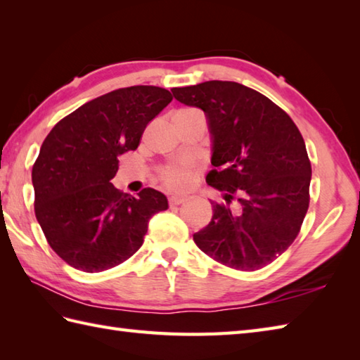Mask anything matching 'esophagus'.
<instances>
[{
  "label": "esophagus",
  "mask_w": 360,
  "mask_h": 360,
  "mask_svg": "<svg viewBox=\"0 0 360 360\" xmlns=\"http://www.w3.org/2000/svg\"><path fill=\"white\" fill-rule=\"evenodd\" d=\"M187 200L184 196H178V195H172L170 198H168V202H170L172 205H181L184 204Z\"/></svg>",
  "instance_id": "esophagus-1"
}]
</instances>
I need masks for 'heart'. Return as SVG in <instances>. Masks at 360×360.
Returning a JSON list of instances; mask_svg holds the SVG:
<instances>
[{
  "mask_svg": "<svg viewBox=\"0 0 360 360\" xmlns=\"http://www.w3.org/2000/svg\"><path fill=\"white\" fill-rule=\"evenodd\" d=\"M160 182L172 190H184L193 181V168L190 165H172L165 167L159 173Z\"/></svg>",
  "mask_w": 360,
  "mask_h": 360,
  "instance_id": "b5f03b06",
  "label": "heart"
}]
</instances>
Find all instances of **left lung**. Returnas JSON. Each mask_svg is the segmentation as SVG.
Returning a JSON list of instances; mask_svg holds the SVG:
<instances>
[{
    "label": "left lung",
    "instance_id": "left-lung-1",
    "mask_svg": "<svg viewBox=\"0 0 360 360\" xmlns=\"http://www.w3.org/2000/svg\"><path fill=\"white\" fill-rule=\"evenodd\" d=\"M176 101L205 112L213 142L207 184L224 193L196 246L236 271L277 259L309 207L311 162L297 125L280 106L236 82L173 88Z\"/></svg>",
    "mask_w": 360,
    "mask_h": 360
}]
</instances>
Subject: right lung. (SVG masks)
Wrapping results in <instances>:
<instances>
[{
    "label": "right lung",
    "mask_w": 360,
    "mask_h": 360,
    "mask_svg": "<svg viewBox=\"0 0 360 360\" xmlns=\"http://www.w3.org/2000/svg\"><path fill=\"white\" fill-rule=\"evenodd\" d=\"M173 101L168 89L111 91L51 129L32 167L35 217L56 254L75 269L102 272L142 246L148 221L168 209L164 193L137 196L111 184L119 156L139 147L148 122Z\"/></svg>",
    "instance_id": "1"
}]
</instances>
